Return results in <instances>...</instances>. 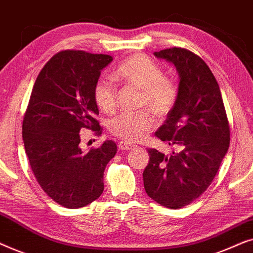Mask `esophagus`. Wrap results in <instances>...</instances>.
I'll list each match as a JSON object with an SVG mask.
<instances>
[{"mask_svg":"<svg viewBox=\"0 0 253 253\" xmlns=\"http://www.w3.org/2000/svg\"><path fill=\"white\" fill-rule=\"evenodd\" d=\"M133 147H136V145L134 144H131V143H127V141H120L119 143V148L122 151H129V150H132Z\"/></svg>","mask_w":253,"mask_h":253,"instance_id":"1","label":"esophagus"}]
</instances>
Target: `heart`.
<instances>
[{
    "label": "heart",
    "mask_w": 253,
    "mask_h": 253,
    "mask_svg": "<svg viewBox=\"0 0 253 253\" xmlns=\"http://www.w3.org/2000/svg\"><path fill=\"white\" fill-rule=\"evenodd\" d=\"M112 78L141 89L140 105L147 106L159 117L168 115L178 100L177 85L164 77L162 69L145 55L136 54L126 58L113 71ZM93 98L101 112H114L116 106L115 86L109 82L96 83ZM153 126L152 114L148 110H140L121 114L110 121L109 130L124 140L137 141L144 138Z\"/></svg>",
    "instance_id": "obj_1"
}]
</instances>
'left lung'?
<instances>
[{"label": "left lung", "mask_w": 253, "mask_h": 253, "mask_svg": "<svg viewBox=\"0 0 253 253\" xmlns=\"http://www.w3.org/2000/svg\"><path fill=\"white\" fill-rule=\"evenodd\" d=\"M154 56L174 65L179 77L177 102L155 132L176 152L148 150L144 186L154 202L177 210L203 195L215 177L229 147V123L219 84L198 55L174 47Z\"/></svg>", "instance_id": "left-lung-1"}]
</instances>
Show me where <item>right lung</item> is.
I'll list each match as a JSON object with an SVG mask.
<instances>
[{
  "label": "right lung",
  "instance_id": "1",
  "mask_svg": "<svg viewBox=\"0 0 253 253\" xmlns=\"http://www.w3.org/2000/svg\"><path fill=\"white\" fill-rule=\"evenodd\" d=\"M113 57L82 50L54 55L40 71L23 121V140L38 183L67 209L84 207L103 192V171L115 157L113 140L87 153L83 127L101 133L93 89Z\"/></svg>",
  "mask_w": 253,
  "mask_h": 253
}]
</instances>
